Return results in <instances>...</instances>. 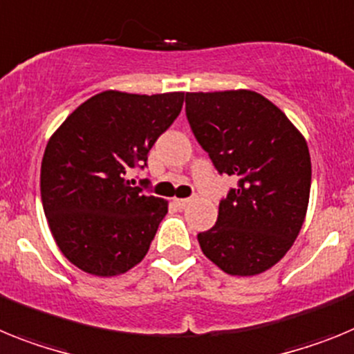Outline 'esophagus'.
Masks as SVG:
<instances>
[{
	"label": "esophagus",
	"instance_id": "34e87169",
	"mask_svg": "<svg viewBox=\"0 0 354 354\" xmlns=\"http://www.w3.org/2000/svg\"><path fill=\"white\" fill-rule=\"evenodd\" d=\"M192 201V198H183V199H174V203H176L178 207L180 208H185L187 205H189V203Z\"/></svg>",
	"mask_w": 354,
	"mask_h": 354
}]
</instances>
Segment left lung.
I'll list each match as a JSON object with an SVG mask.
<instances>
[{"label": "left lung", "instance_id": "left-lung-1", "mask_svg": "<svg viewBox=\"0 0 354 354\" xmlns=\"http://www.w3.org/2000/svg\"><path fill=\"white\" fill-rule=\"evenodd\" d=\"M187 119L221 174L239 185L219 203L201 251L232 276L270 269L305 223L312 162L305 137L274 103L254 91L187 92Z\"/></svg>", "mask_w": 354, "mask_h": 354}]
</instances>
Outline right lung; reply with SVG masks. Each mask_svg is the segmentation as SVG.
Wrapping results in <instances>:
<instances>
[{
  "instance_id": "obj_1",
  "label": "right lung",
  "mask_w": 354,
  "mask_h": 354,
  "mask_svg": "<svg viewBox=\"0 0 354 354\" xmlns=\"http://www.w3.org/2000/svg\"><path fill=\"white\" fill-rule=\"evenodd\" d=\"M183 92L88 97L48 140L41 198L58 250L92 276L124 274L146 257L167 201L131 187L126 173L173 124Z\"/></svg>"
}]
</instances>
